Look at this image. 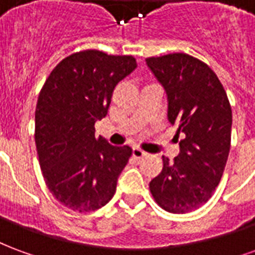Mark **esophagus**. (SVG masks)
I'll list each match as a JSON object with an SVG mask.
<instances>
[{
  "mask_svg": "<svg viewBox=\"0 0 255 255\" xmlns=\"http://www.w3.org/2000/svg\"><path fill=\"white\" fill-rule=\"evenodd\" d=\"M146 155H147V153H146V151H143V150L138 149V147L132 149V157H133V158H136V160L144 158Z\"/></svg>",
  "mask_w": 255,
  "mask_h": 255,
  "instance_id": "1",
  "label": "esophagus"
}]
</instances>
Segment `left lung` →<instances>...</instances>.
<instances>
[{
	"instance_id": "obj_1",
	"label": "left lung",
	"mask_w": 255,
	"mask_h": 255,
	"mask_svg": "<svg viewBox=\"0 0 255 255\" xmlns=\"http://www.w3.org/2000/svg\"><path fill=\"white\" fill-rule=\"evenodd\" d=\"M168 95V119L184 133L180 153L149 184L161 208L188 213L201 208L219 186L231 149L232 111L213 69L186 53L147 57Z\"/></svg>"
}]
</instances>
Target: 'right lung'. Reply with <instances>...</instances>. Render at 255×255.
I'll list each match as a JSON object with an SVG mask.
<instances>
[{
  "label": "right lung",
  "instance_id": "add662e5",
  "mask_svg": "<svg viewBox=\"0 0 255 255\" xmlns=\"http://www.w3.org/2000/svg\"><path fill=\"white\" fill-rule=\"evenodd\" d=\"M135 67L132 56L82 50L61 60L39 91L34 136L42 175L53 197L73 212L105 206L132 154L128 146L95 138L94 124Z\"/></svg>",
  "mask_w": 255,
  "mask_h": 255
}]
</instances>
